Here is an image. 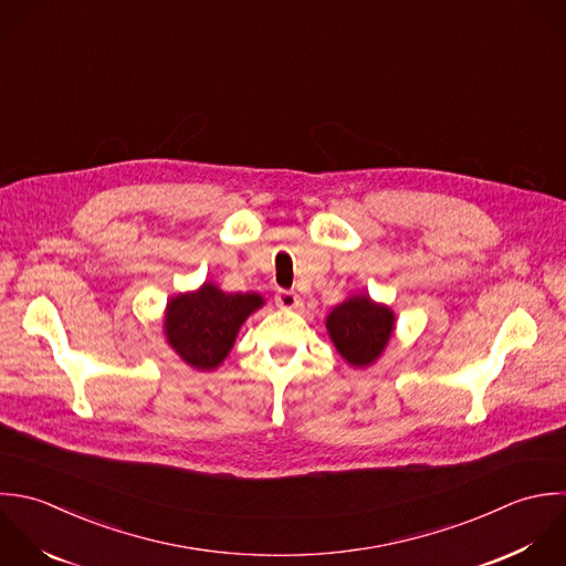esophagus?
Returning a JSON list of instances; mask_svg holds the SVG:
<instances>
[{
	"label": "esophagus",
	"instance_id": "esophagus-1",
	"mask_svg": "<svg viewBox=\"0 0 566 566\" xmlns=\"http://www.w3.org/2000/svg\"><path fill=\"white\" fill-rule=\"evenodd\" d=\"M275 304H277L280 308H284V311H291V308H295V306L300 304V297H297V293H293V291H280V293L275 295Z\"/></svg>",
	"mask_w": 566,
	"mask_h": 566
}]
</instances>
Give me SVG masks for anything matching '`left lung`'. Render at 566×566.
I'll use <instances>...</instances> for the list:
<instances>
[{"mask_svg": "<svg viewBox=\"0 0 566 566\" xmlns=\"http://www.w3.org/2000/svg\"><path fill=\"white\" fill-rule=\"evenodd\" d=\"M395 322V311L388 304L375 302L366 293H355L328 313L326 331L348 366L368 368L388 348Z\"/></svg>", "mask_w": 566, "mask_h": 566, "instance_id": "8db88e82", "label": "left lung"}]
</instances>
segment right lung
Listing matches in <instances>:
<instances>
[{
  "mask_svg": "<svg viewBox=\"0 0 566 566\" xmlns=\"http://www.w3.org/2000/svg\"><path fill=\"white\" fill-rule=\"evenodd\" d=\"M264 304L260 293H224L218 284L205 282L167 300L165 342L189 368L216 370L231 353L242 324Z\"/></svg>",
  "mask_w": 566,
  "mask_h": 566,
  "instance_id": "add662e5",
  "label": "right lung"
}]
</instances>
